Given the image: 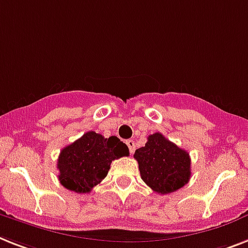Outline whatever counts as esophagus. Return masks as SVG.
<instances>
[{"label": "esophagus", "instance_id": "obj_1", "mask_svg": "<svg viewBox=\"0 0 248 248\" xmlns=\"http://www.w3.org/2000/svg\"><path fill=\"white\" fill-rule=\"evenodd\" d=\"M126 146H128L130 153H134V151H136V142L134 140H132V139L126 140Z\"/></svg>", "mask_w": 248, "mask_h": 248}]
</instances>
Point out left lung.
I'll return each mask as SVG.
<instances>
[{
  "mask_svg": "<svg viewBox=\"0 0 248 248\" xmlns=\"http://www.w3.org/2000/svg\"><path fill=\"white\" fill-rule=\"evenodd\" d=\"M140 177L158 194H170L189 183L191 159L185 149L166 139L161 133L148 137L146 146L134 153Z\"/></svg>",
  "mask_w": 248,
  "mask_h": 248,
  "instance_id": "obj_1",
  "label": "left lung"
}]
</instances>
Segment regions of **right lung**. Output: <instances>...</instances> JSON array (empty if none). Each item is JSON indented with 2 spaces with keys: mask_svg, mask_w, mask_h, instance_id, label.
I'll return each mask as SVG.
<instances>
[{
  "mask_svg": "<svg viewBox=\"0 0 248 248\" xmlns=\"http://www.w3.org/2000/svg\"><path fill=\"white\" fill-rule=\"evenodd\" d=\"M124 156H129V149L118 137L104 138L95 132L85 133L59 155V183L75 193H90L105 179L112 161Z\"/></svg>",
  "mask_w": 248,
  "mask_h": 248,
  "instance_id": "1",
  "label": "right lung"
}]
</instances>
